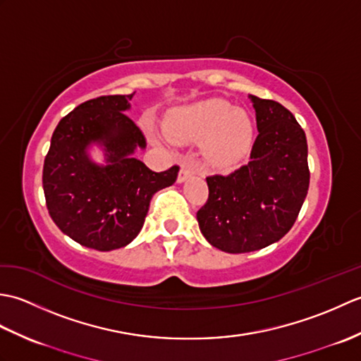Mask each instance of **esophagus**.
<instances>
[{
    "label": "esophagus",
    "instance_id": "obj_1",
    "mask_svg": "<svg viewBox=\"0 0 361 361\" xmlns=\"http://www.w3.org/2000/svg\"><path fill=\"white\" fill-rule=\"evenodd\" d=\"M192 173H194V171L189 166H181L180 172H178V178L176 180H178V183H183V181H186Z\"/></svg>",
    "mask_w": 361,
    "mask_h": 361
}]
</instances>
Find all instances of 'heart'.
Masks as SVG:
<instances>
[{
	"label": "heart",
	"mask_w": 361,
	"mask_h": 361,
	"mask_svg": "<svg viewBox=\"0 0 361 361\" xmlns=\"http://www.w3.org/2000/svg\"><path fill=\"white\" fill-rule=\"evenodd\" d=\"M167 135L180 142H206L209 164L233 167L250 150L252 122L247 111L229 102L208 101L175 113L167 122Z\"/></svg>",
	"instance_id": "obj_1"
}]
</instances>
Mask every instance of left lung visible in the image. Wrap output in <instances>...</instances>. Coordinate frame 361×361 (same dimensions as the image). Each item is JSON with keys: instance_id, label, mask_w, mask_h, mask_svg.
Instances as JSON below:
<instances>
[{"instance_id": "1", "label": "left lung", "mask_w": 361, "mask_h": 361, "mask_svg": "<svg viewBox=\"0 0 361 361\" xmlns=\"http://www.w3.org/2000/svg\"><path fill=\"white\" fill-rule=\"evenodd\" d=\"M250 99L259 132L250 161L228 175L206 176L209 195L197 212L206 240L233 255L281 240L310 183L307 140L293 114L271 99Z\"/></svg>"}]
</instances>
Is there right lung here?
<instances>
[{
	"label": "right lung",
	"instance_id": "1",
	"mask_svg": "<svg viewBox=\"0 0 361 361\" xmlns=\"http://www.w3.org/2000/svg\"><path fill=\"white\" fill-rule=\"evenodd\" d=\"M133 93L101 96L80 104L60 119L43 166L49 216L60 231L87 248L126 247L141 231L152 197L172 186L180 167L153 172L133 158L145 136L124 113ZM104 145L109 164L97 166L86 155L90 143Z\"/></svg>",
	"mask_w": 361,
	"mask_h": 361
}]
</instances>
